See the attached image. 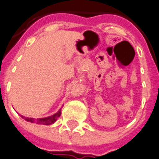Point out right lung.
Returning <instances> with one entry per match:
<instances>
[{
  "mask_svg": "<svg viewBox=\"0 0 159 159\" xmlns=\"http://www.w3.org/2000/svg\"><path fill=\"white\" fill-rule=\"evenodd\" d=\"M61 108L59 110V111H57V113H55V114L52 115V116H47V117H43V118L34 119V118H32V117H26V116H21V115H20V116H21L24 120L27 121V122L35 123V124H37V125H53V124L57 120V118L61 116Z\"/></svg>",
  "mask_w": 159,
  "mask_h": 159,
  "instance_id": "add662e5",
  "label": "right lung"
}]
</instances>
